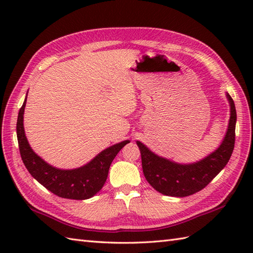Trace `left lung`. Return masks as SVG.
<instances>
[{"label":"left lung","instance_id":"left-lung-1","mask_svg":"<svg viewBox=\"0 0 253 253\" xmlns=\"http://www.w3.org/2000/svg\"><path fill=\"white\" fill-rule=\"evenodd\" d=\"M230 117L222 143L208 157L190 164H180L159 157L147 146L137 141L140 149L143 174L155 190L165 196L187 197L202 190L221 171L232 157L235 146V128L237 114L235 103L228 93Z\"/></svg>","mask_w":253,"mask_h":253}]
</instances>
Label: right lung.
<instances>
[{
  "mask_svg": "<svg viewBox=\"0 0 253 253\" xmlns=\"http://www.w3.org/2000/svg\"><path fill=\"white\" fill-rule=\"evenodd\" d=\"M26 101L27 96L19 110L16 126L19 152L26 169L36 180L58 197L74 200L92 198L104 186L113 160L130 141L125 140L106 148L89 163L78 169H61L54 168L35 153L27 140L24 128Z\"/></svg>",
  "mask_w": 253,
  "mask_h": 253,
  "instance_id": "right-lung-1",
  "label": "right lung"
}]
</instances>
